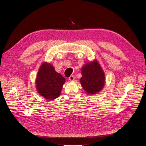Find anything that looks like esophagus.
I'll list each match as a JSON object with an SVG mask.
<instances>
[{
	"label": "esophagus",
	"instance_id": "34e87169",
	"mask_svg": "<svg viewBox=\"0 0 146 146\" xmlns=\"http://www.w3.org/2000/svg\"><path fill=\"white\" fill-rule=\"evenodd\" d=\"M74 79H75L74 76H70L69 77V80L70 81H71V82L74 81Z\"/></svg>",
	"mask_w": 146,
	"mask_h": 146
}]
</instances>
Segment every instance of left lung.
Here are the masks:
<instances>
[{
  "mask_svg": "<svg viewBox=\"0 0 146 146\" xmlns=\"http://www.w3.org/2000/svg\"><path fill=\"white\" fill-rule=\"evenodd\" d=\"M81 71L80 83L87 94H96L103 89L105 83V73L98 60L85 64Z\"/></svg>",
  "mask_w": 146,
  "mask_h": 146,
  "instance_id": "obj_1",
  "label": "left lung"
}]
</instances>
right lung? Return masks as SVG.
<instances>
[{"mask_svg":"<svg viewBox=\"0 0 146 146\" xmlns=\"http://www.w3.org/2000/svg\"><path fill=\"white\" fill-rule=\"evenodd\" d=\"M35 82L39 94L48 100H52L60 96L66 80L55 71L50 63L44 62L39 68Z\"/></svg>","mask_w":146,"mask_h":146,"instance_id":"right-lung-1","label":"right lung"}]
</instances>
